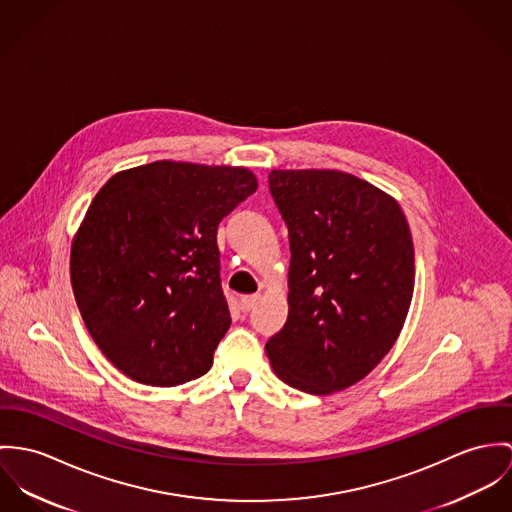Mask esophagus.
Instances as JSON below:
<instances>
[{"instance_id": "1", "label": "esophagus", "mask_w": 512, "mask_h": 512, "mask_svg": "<svg viewBox=\"0 0 512 512\" xmlns=\"http://www.w3.org/2000/svg\"><path fill=\"white\" fill-rule=\"evenodd\" d=\"M259 294H247V296H241V300H239V306H241V310L243 312H249L251 308H255V304L259 302Z\"/></svg>"}]
</instances>
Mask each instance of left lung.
<instances>
[{"mask_svg": "<svg viewBox=\"0 0 512 512\" xmlns=\"http://www.w3.org/2000/svg\"><path fill=\"white\" fill-rule=\"evenodd\" d=\"M288 228V318L265 351L292 389L330 395L369 375L402 330L414 247L397 202L338 171H271Z\"/></svg>", "mask_w": 512, "mask_h": 512, "instance_id": "1", "label": "left lung"}]
</instances>
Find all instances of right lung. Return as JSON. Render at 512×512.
Returning <instances> with one entry per match:
<instances>
[{
  "instance_id": "add662e5",
  "label": "right lung",
  "mask_w": 512,
  "mask_h": 512,
  "mask_svg": "<svg viewBox=\"0 0 512 512\" xmlns=\"http://www.w3.org/2000/svg\"><path fill=\"white\" fill-rule=\"evenodd\" d=\"M255 190L247 169L157 161L96 194L70 281L90 336L129 379L174 387L208 373L231 324L218 226Z\"/></svg>"
}]
</instances>
